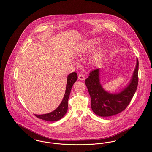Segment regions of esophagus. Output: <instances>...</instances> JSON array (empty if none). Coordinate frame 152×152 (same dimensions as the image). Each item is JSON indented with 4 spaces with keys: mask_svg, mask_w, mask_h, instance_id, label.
Segmentation results:
<instances>
[{
    "mask_svg": "<svg viewBox=\"0 0 152 152\" xmlns=\"http://www.w3.org/2000/svg\"><path fill=\"white\" fill-rule=\"evenodd\" d=\"M78 79L80 80H84L85 79V76L83 74H80L78 76Z\"/></svg>",
    "mask_w": 152,
    "mask_h": 152,
    "instance_id": "1",
    "label": "esophagus"
}]
</instances>
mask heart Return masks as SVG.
<instances>
[{
  "label": "heart",
  "mask_w": 152,
  "mask_h": 152,
  "mask_svg": "<svg viewBox=\"0 0 152 152\" xmlns=\"http://www.w3.org/2000/svg\"><path fill=\"white\" fill-rule=\"evenodd\" d=\"M97 42L95 39H90L87 40L80 48L79 52L81 53H85L89 50L92 49L96 45ZM103 56V52L101 48L97 50L94 52L92 56V61L93 63L97 64L101 61V59Z\"/></svg>",
  "instance_id": "1"
}]
</instances>
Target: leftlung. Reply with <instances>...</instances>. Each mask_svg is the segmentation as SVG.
Here are the masks:
<instances>
[{
	"label": "left lung",
	"mask_w": 152,
	"mask_h": 152,
	"mask_svg": "<svg viewBox=\"0 0 152 152\" xmlns=\"http://www.w3.org/2000/svg\"><path fill=\"white\" fill-rule=\"evenodd\" d=\"M100 69L89 73L85 80L91 96V108L96 115L100 117L114 116L125 110L135 94L138 82V60L128 86L117 94H110L104 89L100 84Z\"/></svg>",
	"instance_id": "obj_1"
}]
</instances>
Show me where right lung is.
<instances>
[{
	"mask_svg": "<svg viewBox=\"0 0 152 152\" xmlns=\"http://www.w3.org/2000/svg\"><path fill=\"white\" fill-rule=\"evenodd\" d=\"M77 80V74L72 72L68 75L67 77V83L65 89V94L63 100L57 108L52 112L44 115H35L40 119L48 121H56L60 120L65 116L68 109V101L73 84Z\"/></svg>",
	"mask_w": 152,
	"mask_h": 152,
	"instance_id": "1",
	"label": "right lung"
}]
</instances>
